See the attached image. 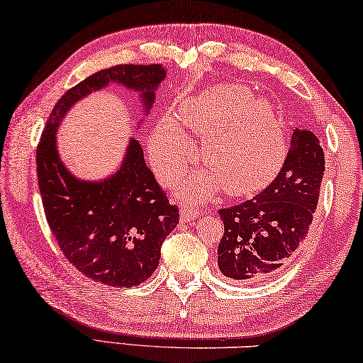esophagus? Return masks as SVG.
I'll return each instance as SVG.
<instances>
[{
  "label": "esophagus",
  "instance_id": "obj_1",
  "mask_svg": "<svg viewBox=\"0 0 363 363\" xmlns=\"http://www.w3.org/2000/svg\"><path fill=\"white\" fill-rule=\"evenodd\" d=\"M196 217H199L198 208L182 207V211H180V220L182 221H186V223H189V221H194Z\"/></svg>",
  "mask_w": 363,
  "mask_h": 363
}]
</instances>
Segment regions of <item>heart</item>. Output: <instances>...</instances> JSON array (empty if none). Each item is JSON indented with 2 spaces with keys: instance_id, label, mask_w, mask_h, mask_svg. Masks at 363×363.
I'll use <instances>...</instances> for the list:
<instances>
[{
  "instance_id": "1",
  "label": "heart",
  "mask_w": 363,
  "mask_h": 363,
  "mask_svg": "<svg viewBox=\"0 0 363 363\" xmlns=\"http://www.w3.org/2000/svg\"><path fill=\"white\" fill-rule=\"evenodd\" d=\"M189 132L206 135L201 155L208 170L180 182L182 194L206 199L225 186L249 196L276 177L287 157V140L274 105L253 99L239 84H217L183 100L178 114L164 113L148 138V155L159 177L172 178L194 161Z\"/></svg>"
}]
</instances>
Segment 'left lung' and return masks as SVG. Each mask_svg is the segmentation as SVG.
Here are the masks:
<instances>
[{"label":"left lung","instance_id":"obj_1","mask_svg":"<svg viewBox=\"0 0 363 363\" xmlns=\"http://www.w3.org/2000/svg\"><path fill=\"white\" fill-rule=\"evenodd\" d=\"M323 170L319 138L295 129L274 182L253 199L218 212L225 225L217 259L221 274L233 282H262L291 262L313 223Z\"/></svg>","mask_w":363,"mask_h":363}]
</instances>
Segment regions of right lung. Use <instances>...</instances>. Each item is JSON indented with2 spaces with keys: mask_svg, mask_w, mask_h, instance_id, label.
<instances>
[{
  "mask_svg": "<svg viewBox=\"0 0 363 363\" xmlns=\"http://www.w3.org/2000/svg\"><path fill=\"white\" fill-rule=\"evenodd\" d=\"M165 76L162 65H116L91 74L57 101L36 150L38 185L57 244L76 269L110 287H133L151 277L162 242L178 223V208L146 167L135 138L127 143L118 170L92 182L63 164L57 130L79 100L110 84L135 92L148 114Z\"/></svg>",
  "mask_w": 363,
  "mask_h": 363,
  "instance_id": "right-lung-1",
  "label": "right lung"
}]
</instances>
